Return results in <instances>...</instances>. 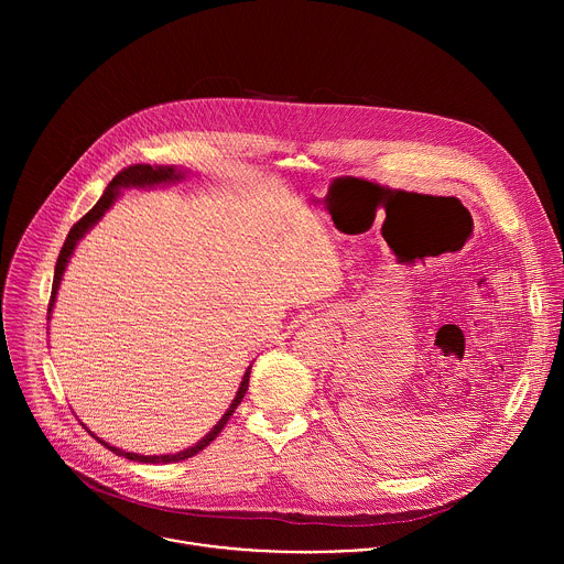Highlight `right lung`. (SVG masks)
Returning <instances> with one entry per match:
<instances>
[{"label": "right lung", "mask_w": 564, "mask_h": 564, "mask_svg": "<svg viewBox=\"0 0 564 564\" xmlns=\"http://www.w3.org/2000/svg\"><path fill=\"white\" fill-rule=\"evenodd\" d=\"M187 174H189L187 170H181V167H174V165H170V167L131 165V167L122 170V172L107 185L105 194H102L100 200L94 205V209H91L89 214H85L83 218H79V220L70 227V231H68V236H66V240H64V246H62V250H59V257H57V263H55V274H53V290H51V303H48V318H51V312H53V305H55V299H57V290H59L62 276H64V272H66V265H68V261H70V257H73L77 243L100 223V218L113 207V203L120 198V194H122L124 189H153V187H160V185H176V183H181ZM250 372H252V366H248V370H246L243 379H240V386H238V390H236V397L231 399L229 409H227L225 415L216 422V426H214L203 440H198L194 446H189V448H185V451H178V453H167V455H138V453H129V451H122V448H118V446H111L109 442H105L102 437H98L96 433H91L85 424H83V426H85L100 444H105L109 451H113L116 455H122V457H127V459L144 462V464L183 462V459L196 455V453L203 451L209 442L216 440V435H218V433L223 431V426L229 422V417H231V413L236 411V406L240 404V401H243V397H246V392H248V383H250Z\"/></svg>", "instance_id": "obj_1"}]
</instances>
